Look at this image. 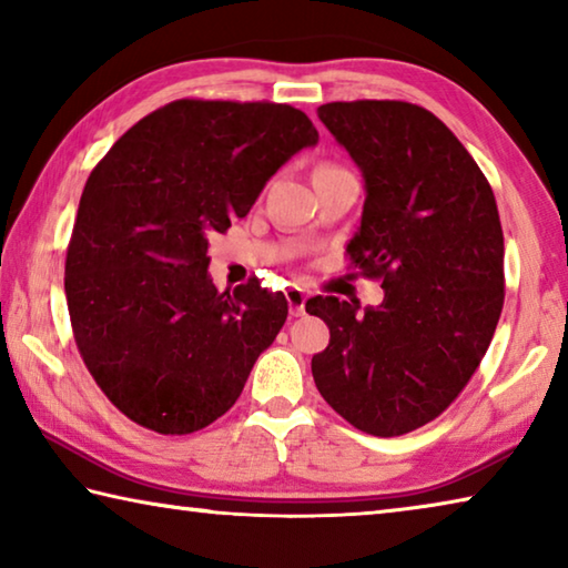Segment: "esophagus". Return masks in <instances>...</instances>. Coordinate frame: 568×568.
I'll list each match as a JSON object with an SVG mask.
<instances>
[{"instance_id":"esophagus-1","label":"esophagus","mask_w":568,"mask_h":568,"mask_svg":"<svg viewBox=\"0 0 568 568\" xmlns=\"http://www.w3.org/2000/svg\"><path fill=\"white\" fill-rule=\"evenodd\" d=\"M285 297H287V305H291V315H293V318H301V315H305V301H307V295H305L303 287L291 285V287H287V291H285Z\"/></svg>"}]
</instances>
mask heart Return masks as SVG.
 <instances>
[{
	"instance_id": "1",
	"label": "heart",
	"mask_w": 568,
	"mask_h": 568,
	"mask_svg": "<svg viewBox=\"0 0 568 568\" xmlns=\"http://www.w3.org/2000/svg\"><path fill=\"white\" fill-rule=\"evenodd\" d=\"M323 168H328V165H323ZM323 168H318V170H323Z\"/></svg>"
}]
</instances>
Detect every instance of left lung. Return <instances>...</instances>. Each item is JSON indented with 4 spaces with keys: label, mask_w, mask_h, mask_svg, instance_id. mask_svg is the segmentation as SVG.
<instances>
[{
    "label": "left lung",
    "mask_w": 568,
    "mask_h": 568,
    "mask_svg": "<svg viewBox=\"0 0 568 568\" xmlns=\"http://www.w3.org/2000/svg\"><path fill=\"white\" fill-rule=\"evenodd\" d=\"M318 118L365 180L348 255L381 277L383 303L318 295L331 328L313 355L328 406L371 436H403L456 400L504 307V230L494 190L434 112L410 102H328Z\"/></svg>",
    "instance_id": "8db88e82"
}]
</instances>
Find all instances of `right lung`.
I'll return each instance as SVG.
<instances>
[{"mask_svg":"<svg viewBox=\"0 0 568 568\" xmlns=\"http://www.w3.org/2000/svg\"><path fill=\"white\" fill-rule=\"evenodd\" d=\"M307 114L275 102L175 100L114 142L82 190L64 293L77 348L130 420L195 434L243 393L287 318L257 277L220 293L207 237L313 148Z\"/></svg>","mask_w":568,"mask_h":568,"instance_id":"1","label":"right lung"}]
</instances>
